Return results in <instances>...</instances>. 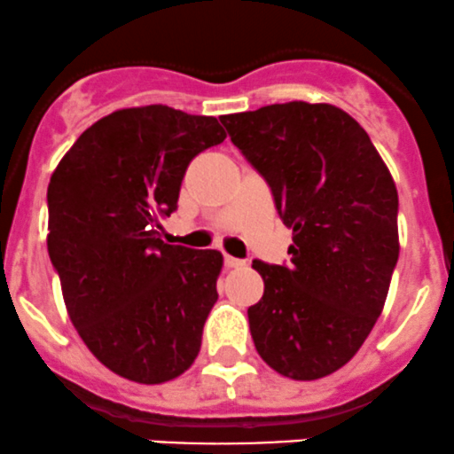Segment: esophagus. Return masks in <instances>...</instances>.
I'll return each mask as SVG.
<instances>
[{
  "label": "esophagus",
  "mask_w": 454,
  "mask_h": 454,
  "mask_svg": "<svg viewBox=\"0 0 454 454\" xmlns=\"http://www.w3.org/2000/svg\"><path fill=\"white\" fill-rule=\"evenodd\" d=\"M247 262L240 260V258H231V255H225V266L227 269H242Z\"/></svg>",
  "instance_id": "34e87169"
}]
</instances>
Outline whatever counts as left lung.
I'll return each instance as SVG.
<instances>
[{
	"label": "left lung",
	"mask_w": 454,
	"mask_h": 454,
	"mask_svg": "<svg viewBox=\"0 0 454 454\" xmlns=\"http://www.w3.org/2000/svg\"><path fill=\"white\" fill-rule=\"evenodd\" d=\"M273 194L291 262L254 260L264 295L247 310L255 349L293 380H317L361 349L398 264V190L361 124L332 105L286 102L223 115Z\"/></svg>",
	"instance_id": "obj_1"
}]
</instances>
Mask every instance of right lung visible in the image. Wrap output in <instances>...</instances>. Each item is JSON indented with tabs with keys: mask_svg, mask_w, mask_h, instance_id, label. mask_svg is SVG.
<instances>
[{
	"mask_svg": "<svg viewBox=\"0 0 454 454\" xmlns=\"http://www.w3.org/2000/svg\"><path fill=\"white\" fill-rule=\"evenodd\" d=\"M216 118L163 105L89 126L48 185V251L69 319L93 356L129 380L159 385L199 356L223 255L166 245L190 161L225 142Z\"/></svg>",
	"mask_w": 454,
	"mask_h": 454,
	"instance_id": "add662e5",
	"label": "right lung"
}]
</instances>
